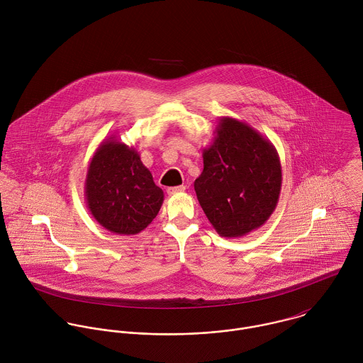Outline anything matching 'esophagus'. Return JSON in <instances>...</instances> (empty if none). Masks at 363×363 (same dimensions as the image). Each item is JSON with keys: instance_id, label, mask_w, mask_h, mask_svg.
<instances>
[{"instance_id": "obj_1", "label": "esophagus", "mask_w": 363, "mask_h": 363, "mask_svg": "<svg viewBox=\"0 0 363 363\" xmlns=\"http://www.w3.org/2000/svg\"><path fill=\"white\" fill-rule=\"evenodd\" d=\"M184 190H186V187H184V186L169 187V189H167V194H169V196H176V194H179V193H183Z\"/></svg>"}]
</instances>
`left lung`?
<instances>
[{
    "instance_id": "obj_1",
    "label": "left lung",
    "mask_w": 363,
    "mask_h": 363,
    "mask_svg": "<svg viewBox=\"0 0 363 363\" xmlns=\"http://www.w3.org/2000/svg\"><path fill=\"white\" fill-rule=\"evenodd\" d=\"M203 160L194 190L218 235L242 238L261 228L277 208L282 184L272 143L245 121L220 117Z\"/></svg>"
}]
</instances>
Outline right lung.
I'll use <instances>...</instances> for the list:
<instances>
[{
  "label": "right lung",
  "instance_id": "right-lung-1",
  "mask_svg": "<svg viewBox=\"0 0 363 363\" xmlns=\"http://www.w3.org/2000/svg\"><path fill=\"white\" fill-rule=\"evenodd\" d=\"M163 191L140 154L110 135L91 157L85 200L99 225L116 235H137L155 218Z\"/></svg>",
  "mask_w": 363,
  "mask_h": 363
}]
</instances>
